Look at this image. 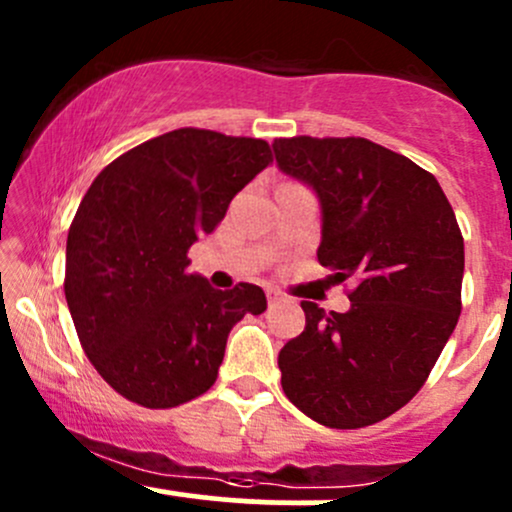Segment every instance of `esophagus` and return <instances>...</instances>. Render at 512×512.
<instances>
[{
	"label": "esophagus",
	"instance_id": "esophagus-1",
	"mask_svg": "<svg viewBox=\"0 0 512 512\" xmlns=\"http://www.w3.org/2000/svg\"><path fill=\"white\" fill-rule=\"evenodd\" d=\"M267 301L274 305V303H289L291 298L286 296L284 291H279V289H267Z\"/></svg>",
	"mask_w": 512,
	"mask_h": 512
}]
</instances>
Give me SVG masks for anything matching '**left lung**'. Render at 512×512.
Returning <instances> with one entry per match:
<instances>
[{
  "instance_id": "obj_1",
  "label": "left lung",
  "mask_w": 512,
  "mask_h": 512,
  "mask_svg": "<svg viewBox=\"0 0 512 512\" xmlns=\"http://www.w3.org/2000/svg\"><path fill=\"white\" fill-rule=\"evenodd\" d=\"M276 166L315 192L317 260L351 308L303 301L305 330L279 351L281 387L305 416L363 428L402 409L460 317L464 240L438 180L361 137L274 139Z\"/></svg>"
}]
</instances>
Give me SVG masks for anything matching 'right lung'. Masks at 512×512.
Here are the masks:
<instances>
[{"mask_svg":"<svg viewBox=\"0 0 512 512\" xmlns=\"http://www.w3.org/2000/svg\"><path fill=\"white\" fill-rule=\"evenodd\" d=\"M272 163L264 139L182 127L115 158L81 199L67 236L64 296L88 361L149 409L214 385L228 332L267 310L264 291H219L187 250Z\"/></svg>","mask_w":512,"mask_h":512,"instance_id":"1","label":"right lung"}]
</instances>
